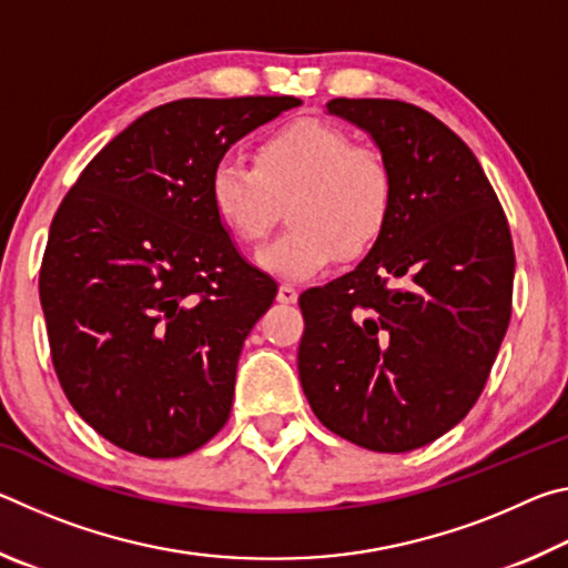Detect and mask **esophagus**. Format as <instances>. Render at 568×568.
I'll use <instances>...</instances> for the list:
<instances>
[{
  "label": "esophagus",
  "mask_w": 568,
  "mask_h": 568,
  "mask_svg": "<svg viewBox=\"0 0 568 568\" xmlns=\"http://www.w3.org/2000/svg\"><path fill=\"white\" fill-rule=\"evenodd\" d=\"M277 301L291 305V303L297 301V291H295V287H293L291 283H283L281 287H277Z\"/></svg>",
  "instance_id": "34e87169"
}]
</instances>
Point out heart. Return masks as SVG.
I'll return each mask as SVG.
<instances>
[{
  "label": "heart",
  "instance_id": "obj_1",
  "mask_svg": "<svg viewBox=\"0 0 568 568\" xmlns=\"http://www.w3.org/2000/svg\"><path fill=\"white\" fill-rule=\"evenodd\" d=\"M393 172L378 150L353 145L343 130L297 120L255 152V168L227 155L210 175V203L230 235L255 245L287 203L281 237L257 253L263 271L305 281L335 257L358 261L386 233Z\"/></svg>",
  "mask_w": 568,
  "mask_h": 568
}]
</instances>
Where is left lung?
<instances>
[{
	"mask_svg": "<svg viewBox=\"0 0 568 568\" xmlns=\"http://www.w3.org/2000/svg\"><path fill=\"white\" fill-rule=\"evenodd\" d=\"M393 172L388 227L355 271L301 295L303 393L333 434L406 454L466 418L511 321L514 243L464 140L398 100H331Z\"/></svg>",
	"mask_w": 568,
	"mask_h": 568,
	"instance_id": "obj_1",
	"label": "left lung"
}]
</instances>
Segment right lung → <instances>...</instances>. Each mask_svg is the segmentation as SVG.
<instances>
[{
	"instance_id": "right-lung-1",
	"label": "right lung",
	"mask_w": 568,
	"mask_h": 568,
	"mask_svg": "<svg viewBox=\"0 0 568 568\" xmlns=\"http://www.w3.org/2000/svg\"><path fill=\"white\" fill-rule=\"evenodd\" d=\"M297 98H187L108 142L52 220L40 301L57 378L110 444L178 458L233 406L243 343L277 285L210 203L230 145Z\"/></svg>"
}]
</instances>
